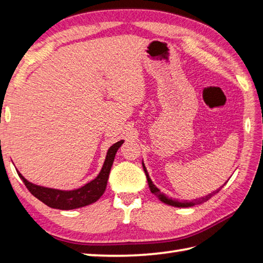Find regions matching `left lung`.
<instances>
[{"label": "left lung", "mask_w": 263, "mask_h": 263, "mask_svg": "<svg viewBox=\"0 0 263 263\" xmlns=\"http://www.w3.org/2000/svg\"><path fill=\"white\" fill-rule=\"evenodd\" d=\"M142 167H143V171H144V174H146V177H147V181H148V184H149V189L150 191H152V193H154L156 197H157L161 202H164L166 204L168 205H172V206H178V208H189V206H193V205H197V204H201L205 202V201H208L211 197H214V195L216 193H218L220 191V189L225 185L226 182L224 183V185H221L219 189L215 190V191H212L211 193L204 195V197L200 198V199H195V200H192V201H178L177 199H172V198H168L167 195L163 192H160V190L155 185V184L153 183L152 178H150L149 174H148V171L146 168V166H144V163L142 160ZM228 182V181H227Z\"/></svg>", "instance_id": "obj_1"}]
</instances>
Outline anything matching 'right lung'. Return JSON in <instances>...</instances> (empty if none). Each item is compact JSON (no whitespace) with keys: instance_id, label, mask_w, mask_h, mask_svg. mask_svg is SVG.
<instances>
[{"instance_id":"obj_1","label":"right lung","mask_w":263,"mask_h":263,"mask_svg":"<svg viewBox=\"0 0 263 263\" xmlns=\"http://www.w3.org/2000/svg\"><path fill=\"white\" fill-rule=\"evenodd\" d=\"M123 142H124V140H120L116 143L111 144L107 150V154H106L105 161L99 174L92 181L88 182L85 185L74 190H60L37 185V184L29 182L27 178L22 176L19 171H16V173H18L19 177L25 183V185L29 190L33 197H36L43 203L51 206V208L60 210H72L77 208H82V206L96 202L104 194L106 186H107L109 172L111 165L114 163L115 155Z\"/></svg>"}]
</instances>
